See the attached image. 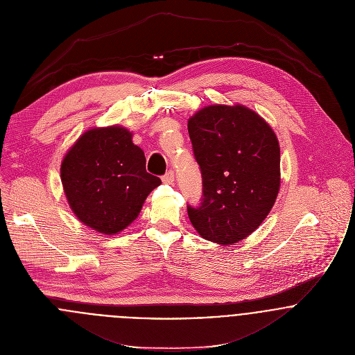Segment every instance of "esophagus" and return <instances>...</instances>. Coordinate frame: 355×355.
Instances as JSON below:
<instances>
[{
  "label": "esophagus",
  "instance_id": "1",
  "mask_svg": "<svg viewBox=\"0 0 355 355\" xmlns=\"http://www.w3.org/2000/svg\"><path fill=\"white\" fill-rule=\"evenodd\" d=\"M162 182H164L165 184H172V183L175 182V173H173L172 171L166 172V173L162 176Z\"/></svg>",
  "mask_w": 355,
  "mask_h": 355
}]
</instances>
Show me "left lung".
<instances>
[{"mask_svg": "<svg viewBox=\"0 0 355 355\" xmlns=\"http://www.w3.org/2000/svg\"><path fill=\"white\" fill-rule=\"evenodd\" d=\"M202 176L201 205L187 207L205 241L230 246L254 232L271 211L281 183L279 144L254 110L208 105L187 121Z\"/></svg>", "mask_w": 355, "mask_h": 355, "instance_id": "8db88e82", "label": "left lung"}]
</instances>
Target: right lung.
Listing matches in <instances>:
<instances>
[{
  "mask_svg": "<svg viewBox=\"0 0 355 355\" xmlns=\"http://www.w3.org/2000/svg\"><path fill=\"white\" fill-rule=\"evenodd\" d=\"M60 178L69 208L88 228L116 235L138 216L161 179L146 169L144 151L123 125L94 127L61 161Z\"/></svg>",
  "mask_w": 355,
  "mask_h": 355,
  "instance_id": "obj_1",
  "label": "right lung"
}]
</instances>
